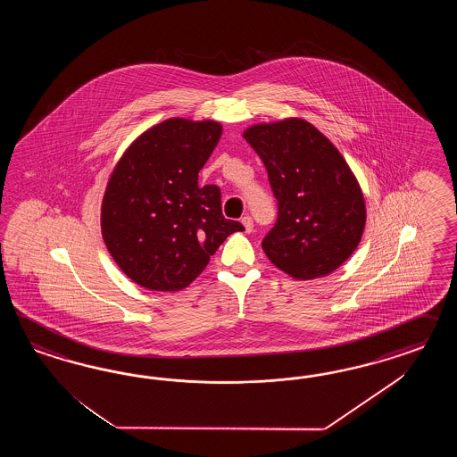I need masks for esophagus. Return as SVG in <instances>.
Masks as SVG:
<instances>
[{"instance_id":"obj_1","label":"esophagus","mask_w":457,"mask_h":457,"mask_svg":"<svg viewBox=\"0 0 457 457\" xmlns=\"http://www.w3.org/2000/svg\"><path fill=\"white\" fill-rule=\"evenodd\" d=\"M241 222H243V226H245L246 233H251V231H253V220H251V216H245V218H241Z\"/></svg>"}]
</instances>
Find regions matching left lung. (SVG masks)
Wrapping results in <instances>:
<instances>
[{"label":"left lung","mask_w":457,"mask_h":457,"mask_svg":"<svg viewBox=\"0 0 457 457\" xmlns=\"http://www.w3.org/2000/svg\"><path fill=\"white\" fill-rule=\"evenodd\" d=\"M263 161L278 201L264 236L270 262L296 279L330 275L359 246L365 201L359 182L328 138L302 119L245 130Z\"/></svg>","instance_id":"1"}]
</instances>
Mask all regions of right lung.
Here are the masks:
<instances>
[{
  "instance_id": "right-lung-1",
  "label": "right lung",
  "mask_w": 457,
  "mask_h": 457,
  "mask_svg": "<svg viewBox=\"0 0 457 457\" xmlns=\"http://www.w3.org/2000/svg\"><path fill=\"white\" fill-rule=\"evenodd\" d=\"M218 122L169 119L144 132L112 172L102 236L127 277L155 291L186 288L243 224L222 216L218 186L197 176L218 145Z\"/></svg>"
}]
</instances>
